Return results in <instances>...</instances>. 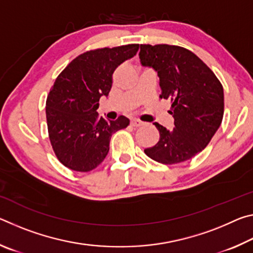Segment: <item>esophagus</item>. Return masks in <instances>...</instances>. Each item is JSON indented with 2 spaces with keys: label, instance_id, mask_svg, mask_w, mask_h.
Masks as SVG:
<instances>
[{
  "label": "esophagus",
  "instance_id": "1",
  "mask_svg": "<svg viewBox=\"0 0 253 253\" xmlns=\"http://www.w3.org/2000/svg\"><path fill=\"white\" fill-rule=\"evenodd\" d=\"M130 125L132 127H140V126L144 125V123L138 121V119H132V121L130 122Z\"/></svg>",
  "mask_w": 253,
  "mask_h": 253
}]
</instances>
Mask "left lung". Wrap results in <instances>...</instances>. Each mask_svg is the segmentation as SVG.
Returning <instances> with one entry per match:
<instances>
[{
  "label": "left lung",
  "instance_id": "left-lung-1",
  "mask_svg": "<svg viewBox=\"0 0 253 253\" xmlns=\"http://www.w3.org/2000/svg\"><path fill=\"white\" fill-rule=\"evenodd\" d=\"M140 63L160 78L161 98L172 100L174 128L160 131L155 146L145 149L152 160L177 164L191 160L208 146L222 123L224 95L219 79L190 50L169 44H140Z\"/></svg>",
  "mask_w": 253,
  "mask_h": 253
}]
</instances>
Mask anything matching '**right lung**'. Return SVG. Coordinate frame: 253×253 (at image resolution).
Instances as JSON below:
<instances>
[{"mask_svg": "<svg viewBox=\"0 0 253 253\" xmlns=\"http://www.w3.org/2000/svg\"><path fill=\"white\" fill-rule=\"evenodd\" d=\"M139 44L87 51L55 79L46 98L49 138L58 160L77 172H89L105 160L114 132L126 128L129 119L106 121L98 116L100 97L108 96L113 74L134 57Z\"/></svg>", "mask_w": 253, "mask_h": 253, "instance_id": "right-lung-1", "label": "right lung"}]
</instances>
